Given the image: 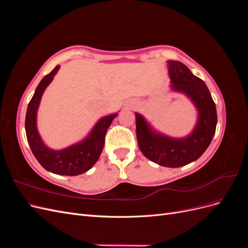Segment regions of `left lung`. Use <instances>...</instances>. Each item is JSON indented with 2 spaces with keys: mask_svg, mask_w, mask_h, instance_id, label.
Returning a JSON list of instances; mask_svg holds the SVG:
<instances>
[{
  "mask_svg": "<svg viewBox=\"0 0 248 248\" xmlns=\"http://www.w3.org/2000/svg\"><path fill=\"white\" fill-rule=\"evenodd\" d=\"M171 87L188 95L199 110L196 129L182 140L170 139L150 129L145 119L136 114L139 148L148 159L168 168H179L197 160L211 142L216 130L215 103L205 82L178 61L169 62Z\"/></svg>",
  "mask_w": 248,
  "mask_h": 248,
  "instance_id": "obj_1",
  "label": "left lung"
}]
</instances>
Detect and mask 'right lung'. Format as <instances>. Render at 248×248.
Masks as SVG:
<instances>
[{
  "label": "right lung",
  "instance_id": "add662e5",
  "mask_svg": "<svg viewBox=\"0 0 248 248\" xmlns=\"http://www.w3.org/2000/svg\"><path fill=\"white\" fill-rule=\"evenodd\" d=\"M60 66H56L54 70L42 78L29 102L25 123L26 134L34 156L44 169L58 175L77 176L89 170L98 160L104 146L107 130L117 115L101 119L88 139L78 145L61 151H54L46 148L36 128V114L44 90L54 78Z\"/></svg>",
  "mask_w": 248,
  "mask_h": 248
}]
</instances>
